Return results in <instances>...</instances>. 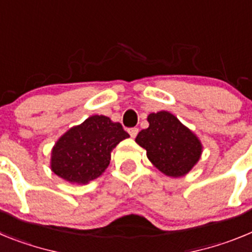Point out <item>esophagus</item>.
Here are the masks:
<instances>
[{
  "mask_svg": "<svg viewBox=\"0 0 252 252\" xmlns=\"http://www.w3.org/2000/svg\"><path fill=\"white\" fill-rule=\"evenodd\" d=\"M128 133H130L131 137H136V135L139 133V128H137V127L128 128Z\"/></svg>",
  "mask_w": 252,
  "mask_h": 252,
  "instance_id": "34e87169",
  "label": "esophagus"
}]
</instances>
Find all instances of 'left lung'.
<instances>
[{
    "mask_svg": "<svg viewBox=\"0 0 252 252\" xmlns=\"http://www.w3.org/2000/svg\"><path fill=\"white\" fill-rule=\"evenodd\" d=\"M148 121L149 127L140 131L135 141L161 173L174 178L187 174L201 158V141L166 111L150 113Z\"/></svg>",
    "mask_w": 252,
    "mask_h": 252,
    "instance_id": "obj_1",
    "label": "left lung"
}]
</instances>
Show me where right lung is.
<instances>
[{
    "label": "right lung",
    "mask_w": 252,
    "mask_h": 252,
    "mask_svg": "<svg viewBox=\"0 0 252 252\" xmlns=\"http://www.w3.org/2000/svg\"><path fill=\"white\" fill-rule=\"evenodd\" d=\"M127 137L120 122L91 116L58 140L51 153V170L70 183H88L103 173L112 149Z\"/></svg>",
    "instance_id": "1"
}]
</instances>
